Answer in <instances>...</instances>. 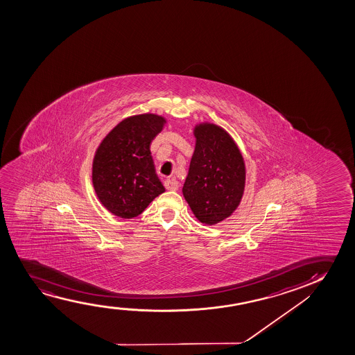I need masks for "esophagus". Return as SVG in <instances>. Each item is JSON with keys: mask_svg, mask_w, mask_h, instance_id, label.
<instances>
[{"mask_svg": "<svg viewBox=\"0 0 355 355\" xmlns=\"http://www.w3.org/2000/svg\"><path fill=\"white\" fill-rule=\"evenodd\" d=\"M164 184H165V188L167 190H177L178 189V182L177 180H173V178H168V180H166L164 182Z\"/></svg>", "mask_w": 355, "mask_h": 355, "instance_id": "esophagus-1", "label": "esophagus"}]
</instances>
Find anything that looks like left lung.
I'll return each mask as SVG.
<instances>
[{
	"instance_id": "left-lung-1",
	"label": "left lung",
	"mask_w": 355,
	"mask_h": 355,
	"mask_svg": "<svg viewBox=\"0 0 355 355\" xmlns=\"http://www.w3.org/2000/svg\"><path fill=\"white\" fill-rule=\"evenodd\" d=\"M195 150L183 196L201 223L214 225L230 217L243 199L246 167L228 132L209 122L194 127Z\"/></svg>"
}]
</instances>
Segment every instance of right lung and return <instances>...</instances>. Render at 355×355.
I'll use <instances>...</instances> for the list:
<instances>
[{"mask_svg":"<svg viewBox=\"0 0 355 355\" xmlns=\"http://www.w3.org/2000/svg\"><path fill=\"white\" fill-rule=\"evenodd\" d=\"M166 119L141 114L119 122L93 157V188L103 206L121 218L137 217L165 187L156 175L150 143Z\"/></svg>","mask_w":355,"mask_h":355,"instance_id":"right-lung-1","label":"right lung"}]
</instances>
